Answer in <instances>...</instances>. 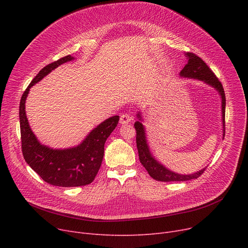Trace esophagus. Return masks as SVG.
<instances>
[{
	"label": "esophagus",
	"mask_w": 248,
	"mask_h": 248,
	"mask_svg": "<svg viewBox=\"0 0 248 248\" xmlns=\"http://www.w3.org/2000/svg\"><path fill=\"white\" fill-rule=\"evenodd\" d=\"M133 120V117L129 115V114H126V113H124L121 115V119H120V123L122 124H126L128 123H131V121Z\"/></svg>",
	"instance_id": "34e87169"
}]
</instances>
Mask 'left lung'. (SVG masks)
Instances as JSON below:
<instances>
[{"label": "left lung", "instance_id": "obj_1", "mask_svg": "<svg viewBox=\"0 0 248 248\" xmlns=\"http://www.w3.org/2000/svg\"><path fill=\"white\" fill-rule=\"evenodd\" d=\"M185 56L188 59V63L185 65V67L181 70L180 77L190 78V79H197L203 81L204 83L213 87L221 97V111H222V125H223V138L225 135V106L226 99L225 93L222 84L218 80V78L212 72V70L207 66V64L197 55L193 53H185ZM138 122L135 123V128L137 131V147L139 152V158L141 165L146 168L149 175L157 181L162 182H176V181H188L197 179L199 176L203 174L205 168L197 171L193 174H179L171 171L170 169L166 168L162 163H160L155 159L148 144L146 127L142 124L144 119L141 116V112L139 111L137 114Z\"/></svg>", "mask_w": 248, "mask_h": 248}]
</instances>
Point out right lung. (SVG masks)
<instances>
[{"instance_id":"right-lung-1","label":"right lung","mask_w":248,"mask_h":248,"mask_svg":"<svg viewBox=\"0 0 248 248\" xmlns=\"http://www.w3.org/2000/svg\"><path fill=\"white\" fill-rule=\"evenodd\" d=\"M74 59L67 55L42 68L24 91L19 108L24 159L45 182L58 187L85 186L94 180L103 159L104 144L120 121L119 115L103 121L75 147L53 149L39 141L30 127L25 109L30 88L61 64Z\"/></svg>"}]
</instances>
